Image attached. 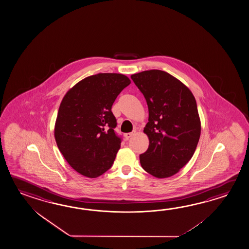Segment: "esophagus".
Here are the masks:
<instances>
[{
	"mask_svg": "<svg viewBox=\"0 0 249 249\" xmlns=\"http://www.w3.org/2000/svg\"><path fill=\"white\" fill-rule=\"evenodd\" d=\"M133 135H134V133H126V134L124 135V137H125V138H126L127 140H128L130 137H132Z\"/></svg>",
	"mask_w": 249,
	"mask_h": 249,
	"instance_id": "34e87169",
	"label": "esophagus"
}]
</instances>
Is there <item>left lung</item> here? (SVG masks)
I'll list each match as a JSON object with an SVG mask.
<instances>
[{"label": "left lung", "instance_id": "1", "mask_svg": "<svg viewBox=\"0 0 249 249\" xmlns=\"http://www.w3.org/2000/svg\"><path fill=\"white\" fill-rule=\"evenodd\" d=\"M131 79L147 102L149 111V122L143 128L149 147L139 157L141 166L155 178L172 177L189 162L198 145L201 123L195 97L167 71H141Z\"/></svg>", "mask_w": 249, "mask_h": 249}]
</instances>
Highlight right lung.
I'll return each instance as SVG.
<instances>
[{
  "label": "right lung",
  "instance_id": "add662e5",
  "mask_svg": "<svg viewBox=\"0 0 249 249\" xmlns=\"http://www.w3.org/2000/svg\"><path fill=\"white\" fill-rule=\"evenodd\" d=\"M130 82L121 73H97L79 81L63 97L54 136L66 161L82 176L97 178L112 167L121 148L112 106Z\"/></svg>",
  "mask_w": 249,
  "mask_h": 249
}]
</instances>
